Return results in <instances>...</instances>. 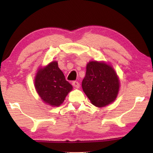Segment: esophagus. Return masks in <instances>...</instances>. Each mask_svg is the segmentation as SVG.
I'll list each match as a JSON object with an SVG mask.
<instances>
[{
  "label": "esophagus",
  "instance_id": "esophagus-1",
  "mask_svg": "<svg viewBox=\"0 0 153 153\" xmlns=\"http://www.w3.org/2000/svg\"><path fill=\"white\" fill-rule=\"evenodd\" d=\"M72 85L75 88H79V87H80V84H79V83L78 82V81H73L72 82Z\"/></svg>",
  "mask_w": 153,
  "mask_h": 153
}]
</instances>
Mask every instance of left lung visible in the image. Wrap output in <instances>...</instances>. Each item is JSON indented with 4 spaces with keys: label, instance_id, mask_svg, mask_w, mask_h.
Segmentation results:
<instances>
[{
    "label": "left lung",
    "instance_id": "1",
    "mask_svg": "<svg viewBox=\"0 0 153 153\" xmlns=\"http://www.w3.org/2000/svg\"><path fill=\"white\" fill-rule=\"evenodd\" d=\"M82 88L94 106L104 107L116 100L120 80L111 65L104 61H90L86 65Z\"/></svg>",
    "mask_w": 153,
    "mask_h": 153
}]
</instances>
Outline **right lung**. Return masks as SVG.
<instances>
[{"mask_svg":"<svg viewBox=\"0 0 153 153\" xmlns=\"http://www.w3.org/2000/svg\"><path fill=\"white\" fill-rule=\"evenodd\" d=\"M35 88L42 100L53 107L63 103L72 85L65 77L57 61H52L44 68H39L35 77Z\"/></svg>","mask_w":153,"mask_h":153,"instance_id":"obj_1","label":"right lung"}]
</instances>
